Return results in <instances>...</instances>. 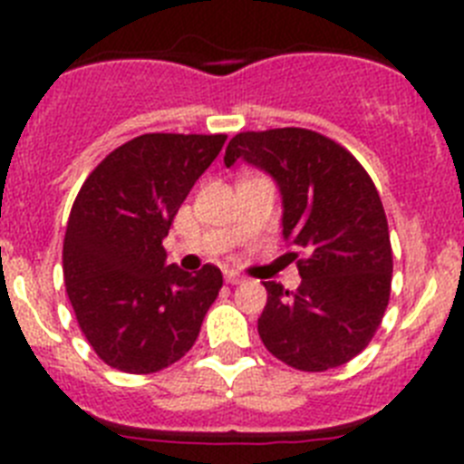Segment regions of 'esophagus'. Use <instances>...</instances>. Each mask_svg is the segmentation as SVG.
<instances>
[{"label":"esophagus","instance_id":"1","mask_svg":"<svg viewBox=\"0 0 464 464\" xmlns=\"http://www.w3.org/2000/svg\"><path fill=\"white\" fill-rule=\"evenodd\" d=\"M225 281H227L229 285H239V283H244L246 278L241 276V274H237V272H227V274H225Z\"/></svg>","mask_w":464,"mask_h":464}]
</instances>
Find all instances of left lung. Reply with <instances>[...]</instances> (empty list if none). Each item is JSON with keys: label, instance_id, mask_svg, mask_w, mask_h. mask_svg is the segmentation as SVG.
<instances>
[{"label": "left lung", "instance_id": "obj_1", "mask_svg": "<svg viewBox=\"0 0 464 464\" xmlns=\"http://www.w3.org/2000/svg\"><path fill=\"white\" fill-rule=\"evenodd\" d=\"M237 160L274 176L283 237L303 253L295 293L265 281L262 343L302 372L346 364L372 342L391 299V232L374 181L342 143L304 127L239 132L225 165Z\"/></svg>", "mask_w": 464, "mask_h": 464}]
</instances>
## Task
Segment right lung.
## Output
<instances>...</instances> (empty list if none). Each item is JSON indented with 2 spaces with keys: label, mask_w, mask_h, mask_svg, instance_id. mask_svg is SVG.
<instances>
[{
  "label": "right lung",
  "mask_w": 464,
  "mask_h": 464,
  "mask_svg": "<svg viewBox=\"0 0 464 464\" xmlns=\"http://www.w3.org/2000/svg\"><path fill=\"white\" fill-rule=\"evenodd\" d=\"M227 134H141L111 150L73 199L64 285L81 332L113 370L153 374L195 343L223 274L165 265L162 239Z\"/></svg>",
  "instance_id": "add662e5"
}]
</instances>
